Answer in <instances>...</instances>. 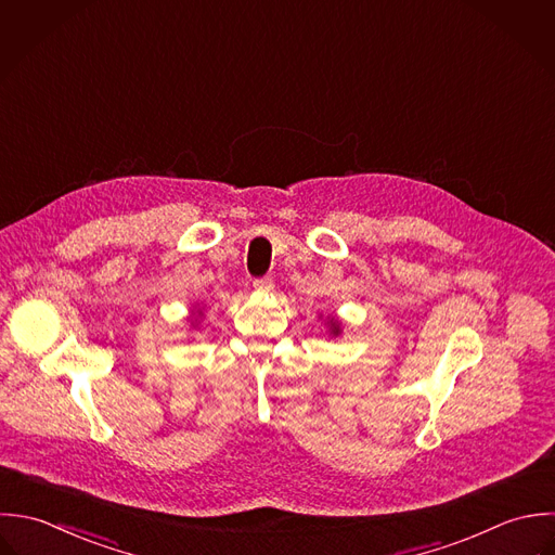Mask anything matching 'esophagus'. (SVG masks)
<instances>
[{
    "mask_svg": "<svg viewBox=\"0 0 555 555\" xmlns=\"http://www.w3.org/2000/svg\"><path fill=\"white\" fill-rule=\"evenodd\" d=\"M254 288H256V291H262V293H269V291H273V280H271L269 275L256 278V280H254Z\"/></svg>",
    "mask_w": 555,
    "mask_h": 555,
    "instance_id": "1",
    "label": "esophagus"
}]
</instances>
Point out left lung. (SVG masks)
<instances>
[{"instance_id":"left-lung-1","label":"left lung","mask_w":555,"mask_h":555,"mask_svg":"<svg viewBox=\"0 0 555 555\" xmlns=\"http://www.w3.org/2000/svg\"><path fill=\"white\" fill-rule=\"evenodd\" d=\"M334 332H338V330H336V327H334Z\"/></svg>"}]
</instances>
